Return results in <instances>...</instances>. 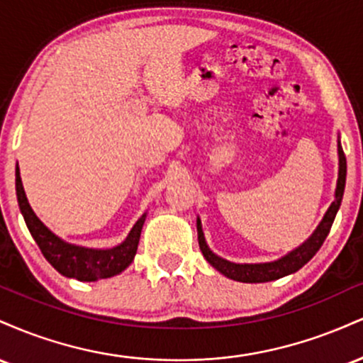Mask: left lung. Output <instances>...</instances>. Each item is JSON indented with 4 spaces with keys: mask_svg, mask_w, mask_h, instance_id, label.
I'll list each match as a JSON object with an SVG mask.
<instances>
[{
    "mask_svg": "<svg viewBox=\"0 0 363 363\" xmlns=\"http://www.w3.org/2000/svg\"><path fill=\"white\" fill-rule=\"evenodd\" d=\"M345 182H347V158H345L343 148H341V141L338 138V181H336L335 201L329 205L323 220H320L318 227H315V230L312 232V235L306 240V242H302L298 247H295L294 251L286 252L285 256L280 257V259H274L269 262H254V264L252 262L251 264H245V262L240 264V262H232L216 256V254L208 247L205 234H203L201 228V220H199L198 216V218H196V228H198L199 249H201L205 259L213 266L216 272H220L223 277L235 281L264 283L278 280V278L286 277V274L298 272L303 264H307V262L315 256V252L319 251L324 239H326L329 234V230H331V225L335 222V216L338 213L341 199H343Z\"/></svg>",
    "mask_w": 363,
    "mask_h": 363,
    "instance_id": "left-lung-1",
    "label": "left lung"
}]
</instances>
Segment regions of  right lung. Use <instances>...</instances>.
Wrapping results in <instances>:
<instances>
[{
  "label": "right lung",
  "instance_id": "add662e5",
  "mask_svg": "<svg viewBox=\"0 0 363 363\" xmlns=\"http://www.w3.org/2000/svg\"><path fill=\"white\" fill-rule=\"evenodd\" d=\"M15 187L20 211H22L28 232L34 237L45 259L51 262L52 268L60 272L62 277L74 278V280L80 281H97L102 280V278L116 277V274L124 272L135 259L141 228H143L147 213L140 216L138 222L133 225V228L129 230L126 239L121 244L114 245V247H82V245L69 244L62 240L61 237H57L40 222L39 216L34 213V210L28 205L27 196H25L18 164H16L15 170Z\"/></svg>",
  "mask_w": 363,
  "mask_h": 363
}]
</instances>
